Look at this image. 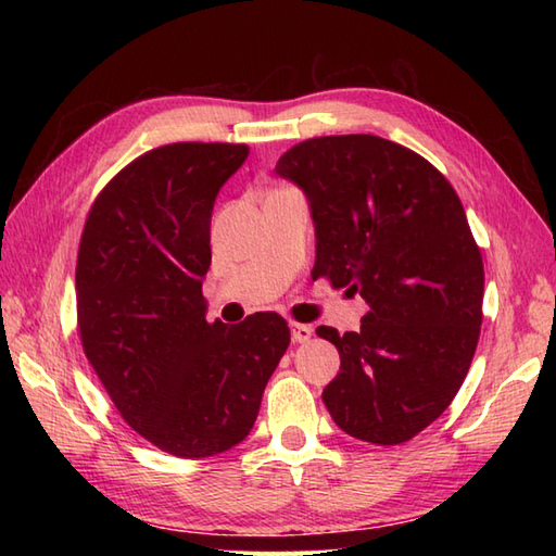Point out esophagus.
<instances>
[{"instance_id":"1","label":"esophagus","mask_w":556,"mask_h":556,"mask_svg":"<svg viewBox=\"0 0 556 556\" xmlns=\"http://www.w3.org/2000/svg\"><path fill=\"white\" fill-rule=\"evenodd\" d=\"M313 337V327L311 325H299V323H291V339L296 341V344H305Z\"/></svg>"}]
</instances>
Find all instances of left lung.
<instances>
[{
  "mask_svg": "<svg viewBox=\"0 0 556 556\" xmlns=\"http://www.w3.org/2000/svg\"><path fill=\"white\" fill-rule=\"evenodd\" d=\"M275 172L308 198L313 279L368 303L358 332L315 329L341 358L329 416L356 440L406 442L452 404L478 346L485 271L464 205L428 160L365 134L305 140Z\"/></svg>",
  "mask_w": 556,
  "mask_h": 556,
  "instance_id": "obj_1",
  "label": "left lung"
}]
</instances>
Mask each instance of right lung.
Wrapping results in <instances>:
<instances>
[{
  "mask_svg": "<svg viewBox=\"0 0 556 556\" xmlns=\"http://www.w3.org/2000/svg\"><path fill=\"white\" fill-rule=\"evenodd\" d=\"M248 146L146 152L90 207L76 265L83 351L116 410L162 452L205 458L253 430L291 341L277 313L207 323L210 219Z\"/></svg>",
  "mask_w": 556,
  "mask_h": 556,
  "instance_id": "add662e5",
  "label": "right lung"
}]
</instances>
